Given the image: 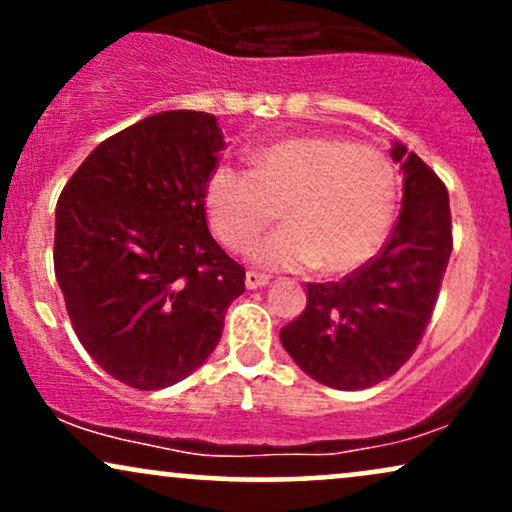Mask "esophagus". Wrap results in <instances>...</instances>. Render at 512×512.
I'll return each mask as SVG.
<instances>
[{
	"label": "esophagus",
	"mask_w": 512,
	"mask_h": 512,
	"mask_svg": "<svg viewBox=\"0 0 512 512\" xmlns=\"http://www.w3.org/2000/svg\"><path fill=\"white\" fill-rule=\"evenodd\" d=\"M269 284V276L267 274H262V272H250L245 274V286H248V289H262V286H267Z\"/></svg>",
	"instance_id": "34e87169"
}]
</instances>
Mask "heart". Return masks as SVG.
I'll return each instance as SVG.
<instances>
[{
    "instance_id": "heart-1",
    "label": "heart",
    "mask_w": 512,
    "mask_h": 512,
    "mask_svg": "<svg viewBox=\"0 0 512 512\" xmlns=\"http://www.w3.org/2000/svg\"><path fill=\"white\" fill-rule=\"evenodd\" d=\"M397 166L385 151L332 134H303L260 146L250 173L211 170L204 211L226 250L250 252L272 226L276 209L286 228L257 248L276 269L315 267L346 274L380 250L395 219Z\"/></svg>"
}]
</instances>
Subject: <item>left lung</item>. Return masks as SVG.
<instances>
[{
  "mask_svg": "<svg viewBox=\"0 0 512 512\" xmlns=\"http://www.w3.org/2000/svg\"><path fill=\"white\" fill-rule=\"evenodd\" d=\"M404 197L378 255L342 281L308 284L305 310L281 344L317 383L363 390L395 375L424 337L452 252L448 187L407 146L395 144Z\"/></svg>",
  "mask_w": 512,
  "mask_h": 512,
  "instance_id": "1",
  "label": "left lung"
}]
</instances>
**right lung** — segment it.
Listing matches in <instances>:
<instances>
[{"label": "right lung", "instance_id": "right-lung-1", "mask_svg": "<svg viewBox=\"0 0 512 512\" xmlns=\"http://www.w3.org/2000/svg\"><path fill=\"white\" fill-rule=\"evenodd\" d=\"M214 115L168 110L88 154L57 199L55 274L88 356L134 390L185 380L219 344L245 269L211 238Z\"/></svg>", "mask_w": 512, "mask_h": 512}]
</instances>
